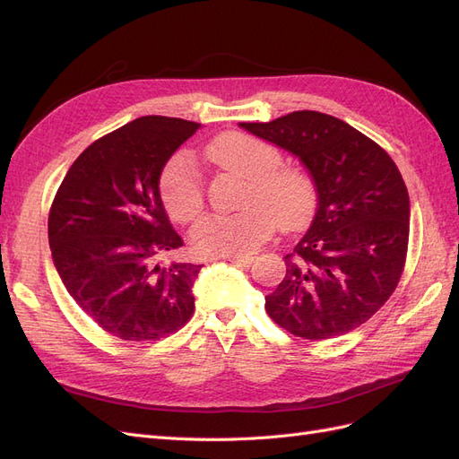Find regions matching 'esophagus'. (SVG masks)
Returning a JSON list of instances; mask_svg holds the SVG:
<instances>
[{
    "instance_id": "esophagus-1",
    "label": "esophagus",
    "mask_w": 459,
    "mask_h": 459,
    "mask_svg": "<svg viewBox=\"0 0 459 459\" xmlns=\"http://www.w3.org/2000/svg\"><path fill=\"white\" fill-rule=\"evenodd\" d=\"M228 262L238 264V266H248V264L255 262V256H226Z\"/></svg>"
}]
</instances>
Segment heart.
Returning a JSON list of instances; mask_svg holds the SVG:
<instances>
[{
    "mask_svg": "<svg viewBox=\"0 0 459 459\" xmlns=\"http://www.w3.org/2000/svg\"><path fill=\"white\" fill-rule=\"evenodd\" d=\"M216 164L247 178L239 212L206 216L191 230V243L208 256H245L273 233L275 226L295 231L308 224L317 208L314 178L280 164L281 152L245 132H224L204 147ZM160 199L179 224L195 220L204 206V184L195 157L178 151L159 179Z\"/></svg>",
    "mask_w": 459,
    "mask_h": 459,
    "instance_id": "obj_1",
    "label": "heart"
}]
</instances>
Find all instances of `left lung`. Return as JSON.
Segmentation results:
<instances>
[{
    "mask_svg": "<svg viewBox=\"0 0 459 459\" xmlns=\"http://www.w3.org/2000/svg\"><path fill=\"white\" fill-rule=\"evenodd\" d=\"M241 128L297 155L317 187L310 230L285 256L266 312L290 335H344L377 312L404 272L410 197L388 152L331 115L295 110Z\"/></svg>",
    "mask_w": 459,
    "mask_h": 459,
    "instance_id": "1",
    "label": "left lung"
}]
</instances>
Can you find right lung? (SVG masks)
I'll list each match as a JSON object with an SVG mask.
<instances>
[{"label": "right lung", "instance_id": "1", "mask_svg": "<svg viewBox=\"0 0 459 459\" xmlns=\"http://www.w3.org/2000/svg\"><path fill=\"white\" fill-rule=\"evenodd\" d=\"M184 118L142 117L93 142L49 208L53 264L78 307L122 341H159L195 310L199 264L159 258L184 245L159 193L164 164L197 132Z\"/></svg>", "mask_w": 459, "mask_h": 459}]
</instances>
